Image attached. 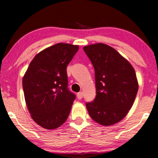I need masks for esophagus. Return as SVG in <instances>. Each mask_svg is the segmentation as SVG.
Segmentation results:
<instances>
[{"label":"esophagus","mask_w":158,"mask_h":158,"mask_svg":"<svg viewBox=\"0 0 158 158\" xmlns=\"http://www.w3.org/2000/svg\"><path fill=\"white\" fill-rule=\"evenodd\" d=\"M83 95H84V94H83V92H79V93H77V98H78L79 100L82 99V98H83Z\"/></svg>","instance_id":"obj_1"}]
</instances>
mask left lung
I'll return each mask as SVG.
<instances>
[{"label": "left lung", "instance_id": "1", "mask_svg": "<svg viewBox=\"0 0 158 158\" xmlns=\"http://www.w3.org/2000/svg\"><path fill=\"white\" fill-rule=\"evenodd\" d=\"M95 72L96 97L86 103L90 118L104 126L121 121L135 100L136 73L132 65L111 47L102 43L84 47Z\"/></svg>", "mask_w": 158, "mask_h": 158}]
</instances>
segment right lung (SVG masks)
Wrapping results in <instances>:
<instances>
[{"label":"right lung","instance_id":"right-lung-1","mask_svg":"<svg viewBox=\"0 0 158 158\" xmlns=\"http://www.w3.org/2000/svg\"><path fill=\"white\" fill-rule=\"evenodd\" d=\"M77 45L58 43L31 60L22 84L27 107L34 121L48 130L66 121L76 96L68 89L67 67Z\"/></svg>","mask_w":158,"mask_h":158}]
</instances>
